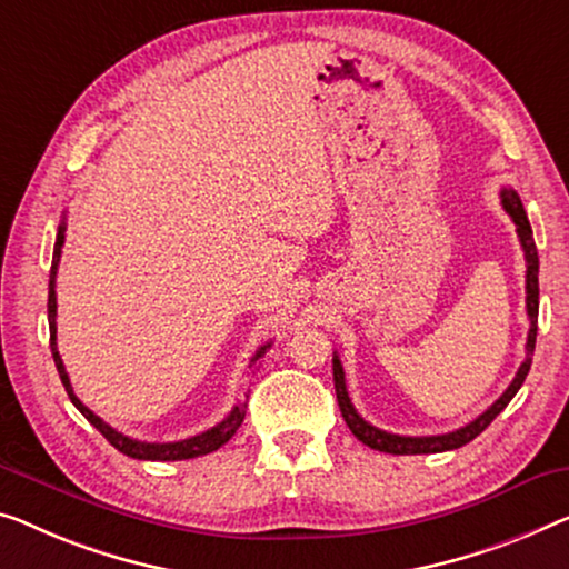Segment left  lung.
I'll return each instance as SVG.
<instances>
[{"label": "left lung", "instance_id": "1", "mask_svg": "<svg viewBox=\"0 0 569 569\" xmlns=\"http://www.w3.org/2000/svg\"><path fill=\"white\" fill-rule=\"evenodd\" d=\"M501 203L506 209V214L513 219L516 224V234H519L521 248H523V258H527V313H529V337H527V360L521 362L519 372L511 380V386L506 388L503 396L498 398L493 406H488L486 411L480 413L478 419H472L465 427L447 431V435H431V437H401V435H391V431H383L378 427H372L366 419L355 411V406L350 401V393H347V383H345V370L342 362L335 355L332 358V372H335V391H337V403L339 411L347 421V427L355 437L360 439L362 445H368L370 449H378V452H388V455H435V452H447V449H457L462 445L472 442L480 431L488 429V423L493 421L498 413H501L508 401L519 393V388L523 386V380L529 376L531 368V355H533V345H537V317H539V256H537V244H533V232L529 224L527 211H523V203L519 199V193L513 189H503L501 191Z\"/></svg>", "mask_w": 569, "mask_h": 569}]
</instances>
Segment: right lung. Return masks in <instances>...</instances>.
<instances>
[{"label":"right lung","instance_id":"1","mask_svg":"<svg viewBox=\"0 0 569 569\" xmlns=\"http://www.w3.org/2000/svg\"><path fill=\"white\" fill-rule=\"evenodd\" d=\"M63 240H66V219L61 224H58V234H56V248H53V266H50V283H48V325H50V352H53V362L58 368V376H61V383L66 388L68 398H71V403L79 409L83 417L89 419V423H94V427L104 435V439L114 449H120L122 455L127 457H134V460H152V462H176V460H191V457H201V455H209L219 449L222 445L230 442L234 437V431L240 429V423L244 419V409H248V403H237L234 409L230 411V417L222 419L217 423V427H211L207 431H201L197 437H189V439H181V442H140V439H132V437H124L122 431H117L109 427L107 421H101L94 411L89 409V406H83L79 401V396L73 393L71 388V380H68V372L66 366L61 360V355H58V347H56V273H58V262H61V248H63ZM268 345L258 347V352L252 355L250 366H256V362L262 358V355L268 352Z\"/></svg>","mask_w":569,"mask_h":569}]
</instances>
